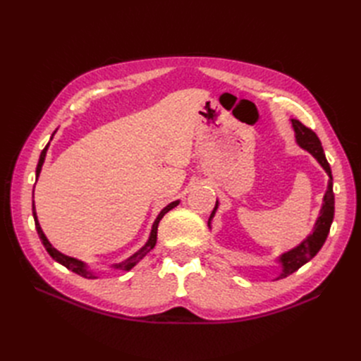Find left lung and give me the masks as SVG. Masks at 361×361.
Wrapping results in <instances>:
<instances>
[{
	"instance_id": "1",
	"label": "left lung",
	"mask_w": 361,
	"mask_h": 361,
	"mask_svg": "<svg viewBox=\"0 0 361 361\" xmlns=\"http://www.w3.org/2000/svg\"><path fill=\"white\" fill-rule=\"evenodd\" d=\"M292 126H293V130H295V138H297V143L302 149L310 152V154L316 158V161L321 164L322 169L330 176V180H329V188H326V192L324 195V203H322L321 214H319L318 220H316L314 227H313V233L305 238L300 245H297L295 248L286 251V253H283L279 257V262L281 264L283 269H281V274L277 277V280L290 276L292 272L298 271L304 264H307L309 260H312L316 256V253H318V251L321 250V247L324 245L326 236H329L330 227H331L333 218H334L333 174H331L330 164H329V161H326V158H325L324 149H322V145H321V140L318 138V135H316L310 128L302 125L300 120L292 118ZM216 207H218V202L215 203L214 211H212V214L209 216V223L212 220V216L215 215ZM209 223H207V224H209Z\"/></svg>"
}]
</instances>
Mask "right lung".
Returning a JSON list of instances; mask_svg holds the SVG:
<instances>
[{
  "label": "right lung",
  "mask_w": 361,
  "mask_h": 361,
  "mask_svg": "<svg viewBox=\"0 0 361 361\" xmlns=\"http://www.w3.org/2000/svg\"><path fill=\"white\" fill-rule=\"evenodd\" d=\"M52 137H54V134H52ZM52 137H51V140H52ZM48 146H49V143L47 145V147H45V149L42 150V154H40L39 164H37V169H36V180H37L39 174H40V170H42L43 162H45V157H47ZM178 204H179V200H176V202H171L170 204H167L166 207H164V209L159 212V215L157 216V220H155L154 226H152V232H150L149 241L146 243V245H145L143 248H140L135 255H133V256H130L129 259H126L125 262H120V264L113 265V268H116V269H123V271H129L130 268H134V267L138 264V262H140L141 259H143L152 248L155 247V244H157V235H158V224H159V221H161V218H162L164 215H166L169 211H171L174 206H178ZM32 216H35L36 231H37V235H39V238H40V241H42L43 247L47 248V251L49 253V256H51L54 260L59 262V264H61L63 267H66L68 269H71V271L76 272V274L81 276V277H85V279H96V276L93 274V272L87 269V267H85L84 262H81V260H78V259L69 257V256H66V255H63V253H60L59 250H56V248H54V247L51 245V243H49L48 239H47L45 233L42 232L40 224H39V221H37V215H36V209H35V202H32Z\"/></svg>",
  "instance_id": "add662e5"
}]
</instances>
